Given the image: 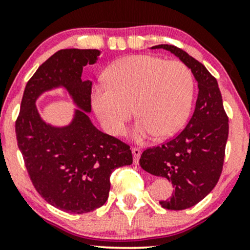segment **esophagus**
Here are the masks:
<instances>
[{
    "instance_id": "1",
    "label": "esophagus",
    "mask_w": 250,
    "mask_h": 250,
    "mask_svg": "<svg viewBox=\"0 0 250 250\" xmlns=\"http://www.w3.org/2000/svg\"><path fill=\"white\" fill-rule=\"evenodd\" d=\"M131 153H133V157H134V165H137V163H139L140 156H141V150L137 148H133L131 149Z\"/></svg>"
}]
</instances>
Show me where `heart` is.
Returning a JSON list of instances; mask_svg holds the SVG:
<instances>
[{
	"instance_id": "b5f03b06",
	"label": "heart",
	"mask_w": 250,
	"mask_h": 250,
	"mask_svg": "<svg viewBox=\"0 0 250 250\" xmlns=\"http://www.w3.org/2000/svg\"><path fill=\"white\" fill-rule=\"evenodd\" d=\"M105 85L91 94V107L108 134H123L125 123L137 117L133 136L145 141L156 134L171 136L190 113L194 77L185 63L151 55H129L117 60L104 73Z\"/></svg>"
}]
</instances>
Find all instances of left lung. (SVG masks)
Returning <instances> with one entry per match:
<instances>
[{
    "instance_id": "8db88e82",
    "label": "left lung",
    "mask_w": 250,
    "mask_h": 250,
    "mask_svg": "<svg viewBox=\"0 0 250 250\" xmlns=\"http://www.w3.org/2000/svg\"><path fill=\"white\" fill-rule=\"evenodd\" d=\"M151 49L170 51L191 70L199 87L196 105L187 127L170 141L143 151L140 166L155 176L173 183L170 199L160 201L163 208L182 210L205 199L222 173L228 139V116L216 79L185 50L170 44Z\"/></svg>"
}]
</instances>
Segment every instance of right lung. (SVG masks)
Masks as SVG:
<instances>
[{
    "mask_svg": "<svg viewBox=\"0 0 250 250\" xmlns=\"http://www.w3.org/2000/svg\"><path fill=\"white\" fill-rule=\"evenodd\" d=\"M97 49H61L42 63L25 85L15 131L25 168L39 194L54 207L73 214L93 211L105 203L110 175L133 163L130 147L102 133L89 119L91 81L83 67L94 64ZM64 87L79 109L69 125L42 121L36 108L45 91Z\"/></svg>",
    "mask_w": 250,
    "mask_h": 250,
    "instance_id": "obj_1",
    "label": "right lung"
}]
</instances>
